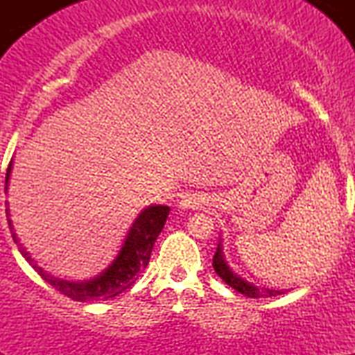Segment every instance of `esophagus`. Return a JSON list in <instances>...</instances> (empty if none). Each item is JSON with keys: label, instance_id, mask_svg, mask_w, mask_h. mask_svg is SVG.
<instances>
[{"label": "esophagus", "instance_id": "34e87169", "mask_svg": "<svg viewBox=\"0 0 355 355\" xmlns=\"http://www.w3.org/2000/svg\"><path fill=\"white\" fill-rule=\"evenodd\" d=\"M197 205H202V198L197 197V195H185L180 202L182 209H191V207Z\"/></svg>", "mask_w": 355, "mask_h": 355}]
</instances>
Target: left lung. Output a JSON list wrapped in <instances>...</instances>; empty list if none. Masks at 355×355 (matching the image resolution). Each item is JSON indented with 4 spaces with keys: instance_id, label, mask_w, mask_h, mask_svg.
<instances>
[{
    "instance_id": "left-lung-1",
    "label": "left lung",
    "mask_w": 355,
    "mask_h": 355,
    "mask_svg": "<svg viewBox=\"0 0 355 355\" xmlns=\"http://www.w3.org/2000/svg\"><path fill=\"white\" fill-rule=\"evenodd\" d=\"M217 272L220 279L223 280L227 285H230L232 288L243 294L245 297H250V299H260V297H275L284 294V291H277V288H268V287H259V285L248 282L247 279L240 277L232 270L229 262H227L225 254H223V247H222V239L218 240L217 245V252L214 255V263H211Z\"/></svg>"
}]
</instances>
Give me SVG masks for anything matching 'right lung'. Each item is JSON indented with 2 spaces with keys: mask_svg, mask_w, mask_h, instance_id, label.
I'll use <instances>...</instances> for the list:
<instances>
[{
  "mask_svg": "<svg viewBox=\"0 0 355 355\" xmlns=\"http://www.w3.org/2000/svg\"><path fill=\"white\" fill-rule=\"evenodd\" d=\"M11 170H13V158H11L6 170V193L8 185H10ZM168 214L170 207L166 205H150L141 210L137 215V218L133 220L132 225H130L123 242L120 245V250H118L115 259L112 260V263L105 270H101L98 275L93 277V279L85 280V282H73V280H64L60 279V277L48 274L46 270H43L35 262V259H31L30 252L23 247V243H19V239L16 237L13 220L10 217V209H8L6 203L8 225H10L15 243L18 245L21 255L26 259V262L42 275L43 280H46L51 287H55L61 294L70 297V299L76 300V302L88 304L96 302V300L112 299V297H116L135 284L138 274L148 266L155 240L160 235L162 229H164Z\"/></svg>",
  "mask_w": 355,
  "mask_h": 355,
  "instance_id": "add662e5",
  "label": "right lung"
}]
</instances>
